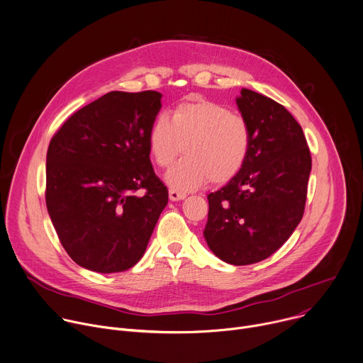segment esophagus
Instances as JSON below:
<instances>
[{
  "label": "esophagus",
  "mask_w": 363,
  "mask_h": 363,
  "mask_svg": "<svg viewBox=\"0 0 363 363\" xmlns=\"http://www.w3.org/2000/svg\"><path fill=\"white\" fill-rule=\"evenodd\" d=\"M185 196H186L185 192H181V191H177V189H169L171 201H179V199H184Z\"/></svg>",
  "instance_id": "obj_1"
}]
</instances>
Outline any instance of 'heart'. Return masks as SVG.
I'll return each mask as SVG.
<instances>
[{
  "label": "heart",
  "instance_id": "obj_1",
  "mask_svg": "<svg viewBox=\"0 0 363 363\" xmlns=\"http://www.w3.org/2000/svg\"><path fill=\"white\" fill-rule=\"evenodd\" d=\"M251 142L250 125L241 115L205 99L179 103L171 121L160 115L147 132L149 153L161 168L185 150L186 157L167 174V182L179 191L234 179L248 161Z\"/></svg>",
  "mask_w": 363,
  "mask_h": 363
}]
</instances>
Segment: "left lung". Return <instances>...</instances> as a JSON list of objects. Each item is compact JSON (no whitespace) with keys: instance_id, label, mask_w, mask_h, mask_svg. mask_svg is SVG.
I'll return each instance as SVG.
<instances>
[{"instance_id":"obj_1","label":"left lung","mask_w":363,"mask_h":363,"mask_svg":"<svg viewBox=\"0 0 363 363\" xmlns=\"http://www.w3.org/2000/svg\"><path fill=\"white\" fill-rule=\"evenodd\" d=\"M238 109L251 129L241 172L208 195L203 237L223 262L248 266L277 251L298 225L312 155L301 126L276 100L242 89Z\"/></svg>"}]
</instances>
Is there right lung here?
<instances>
[{
  "instance_id": "obj_1",
  "label": "right lung",
  "mask_w": 363,
  "mask_h": 363,
  "mask_svg": "<svg viewBox=\"0 0 363 363\" xmlns=\"http://www.w3.org/2000/svg\"><path fill=\"white\" fill-rule=\"evenodd\" d=\"M161 97L155 90L109 91L73 113L50 140L47 210L66 252L87 270L133 267L168 203L147 146Z\"/></svg>"
}]
</instances>
